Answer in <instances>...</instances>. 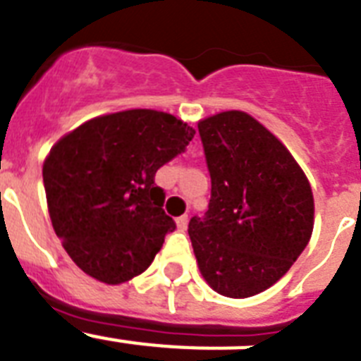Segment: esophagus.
Segmentation results:
<instances>
[{
    "instance_id": "obj_1",
    "label": "esophagus",
    "mask_w": 361,
    "mask_h": 361,
    "mask_svg": "<svg viewBox=\"0 0 361 361\" xmlns=\"http://www.w3.org/2000/svg\"><path fill=\"white\" fill-rule=\"evenodd\" d=\"M177 228L183 229V231L188 228V215L178 216V219H177Z\"/></svg>"
}]
</instances>
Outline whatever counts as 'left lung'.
<instances>
[{"mask_svg":"<svg viewBox=\"0 0 361 361\" xmlns=\"http://www.w3.org/2000/svg\"><path fill=\"white\" fill-rule=\"evenodd\" d=\"M212 177L204 216L188 226L204 280L247 298L279 282L305 250L314 224L311 184L289 149L245 111L199 121Z\"/></svg>","mask_w":361,"mask_h":361,"instance_id":"left-lung-1","label":"left lung"}]
</instances>
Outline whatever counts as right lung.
Returning <instances> with one entry per match:
<instances>
[{
    "label": "right lung",
    "instance_id": "1",
    "mask_svg": "<svg viewBox=\"0 0 361 361\" xmlns=\"http://www.w3.org/2000/svg\"><path fill=\"white\" fill-rule=\"evenodd\" d=\"M193 135L171 114L139 108L94 117L52 146L43 164L50 220L86 275L116 286L148 269L175 229L155 173Z\"/></svg>",
    "mask_w": 361,
    "mask_h": 361
}]
</instances>
